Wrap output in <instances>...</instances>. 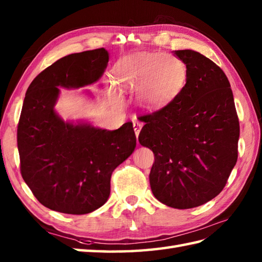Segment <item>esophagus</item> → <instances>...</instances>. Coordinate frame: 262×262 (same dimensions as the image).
Listing matches in <instances>:
<instances>
[{
  "label": "esophagus",
  "instance_id": "34e87169",
  "mask_svg": "<svg viewBox=\"0 0 262 262\" xmlns=\"http://www.w3.org/2000/svg\"><path fill=\"white\" fill-rule=\"evenodd\" d=\"M133 126H134V130H135V134H136V137L138 136V134H140V132L142 129V122L140 121H133Z\"/></svg>",
  "mask_w": 262,
  "mask_h": 262
}]
</instances>
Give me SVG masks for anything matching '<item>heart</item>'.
<instances>
[{"label":"heart","instance_id":"heart-1","mask_svg":"<svg viewBox=\"0 0 262 262\" xmlns=\"http://www.w3.org/2000/svg\"><path fill=\"white\" fill-rule=\"evenodd\" d=\"M187 79L180 59L163 54H142L126 59L117 69V82L122 91H141V102L160 108L182 90Z\"/></svg>","mask_w":262,"mask_h":262}]
</instances>
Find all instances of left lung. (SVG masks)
<instances>
[{"label": "left lung", "mask_w": 262, "mask_h": 262, "mask_svg": "<svg viewBox=\"0 0 262 262\" xmlns=\"http://www.w3.org/2000/svg\"><path fill=\"white\" fill-rule=\"evenodd\" d=\"M187 69L179 94L154 113L138 136L154 153L152 192L178 209L215 198L237 161L240 124L230 82L220 66L198 52L174 51Z\"/></svg>", "instance_id": "1"}]
</instances>
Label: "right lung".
<instances>
[{
	"label": "right lung",
	"instance_id": "right-lung-1",
	"mask_svg": "<svg viewBox=\"0 0 262 262\" xmlns=\"http://www.w3.org/2000/svg\"><path fill=\"white\" fill-rule=\"evenodd\" d=\"M108 60L104 48L68 55L39 73L26 92L16 133L20 171L49 209L82 215L101 207L109 198L111 173L135 149L132 122L105 130L64 122L54 111L58 86L92 84Z\"/></svg>",
	"mask_w": 262,
	"mask_h": 262
}]
</instances>
